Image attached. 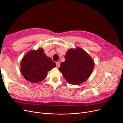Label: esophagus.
<instances>
[{"mask_svg":"<svg viewBox=\"0 0 123 123\" xmlns=\"http://www.w3.org/2000/svg\"><path fill=\"white\" fill-rule=\"evenodd\" d=\"M56 68H58L60 66V63H59V62H56Z\"/></svg>","mask_w":123,"mask_h":123,"instance_id":"obj_1","label":"esophagus"}]
</instances>
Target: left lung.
<instances>
[{"label": "left lung", "mask_w": 123, "mask_h": 123, "mask_svg": "<svg viewBox=\"0 0 123 123\" xmlns=\"http://www.w3.org/2000/svg\"><path fill=\"white\" fill-rule=\"evenodd\" d=\"M59 70L68 82L79 85L86 80L94 68V63L91 57L80 48L69 49L65 56Z\"/></svg>", "instance_id": "1"}]
</instances>
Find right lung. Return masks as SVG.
Listing matches in <instances>:
<instances>
[{"label": "right lung", "instance_id": "add662e5", "mask_svg": "<svg viewBox=\"0 0 123 123\" xmlns=\"http://www.w3.org/2000/svg\"><path fill=\"white\" fill-rule=\"evenodd\" d=\"M51 58L44 54L43 49L29 52L22 59L20 71L27 80L39 83L47 76V72L55 67Z\"/></svg>", "mask_w": 123, "mask_h": 123}]
</instances>
